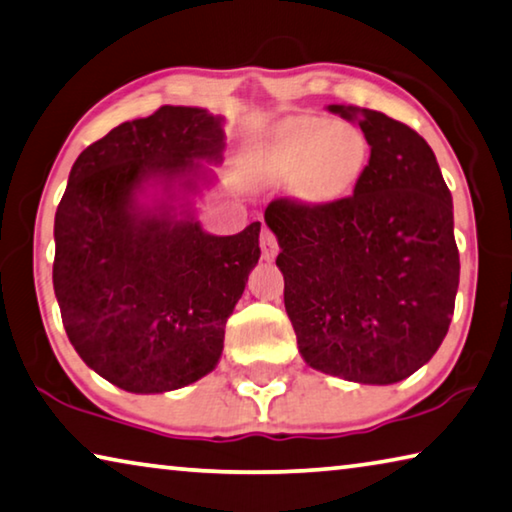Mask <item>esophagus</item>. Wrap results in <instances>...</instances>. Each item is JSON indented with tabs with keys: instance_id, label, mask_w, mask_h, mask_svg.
<instances>
[{
	"instance_id": "obj_1",
	"label": "esophagus",
	"mask_w": 512,
	"mask_h": 512,
	"mask_svg": "<svg viewBox=\"0 0 512 512\" xmlns=\"http://www.w3.org/2000/svg\"><path fill=\"white\" fill-rule=\"evenodd\" d=\"M259 246H262V257L266 262H273L275 255H278V239H275V234L269 230V227H264L262 230V239H259Z\"/></svg>"
}]
</instances>
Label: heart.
<instances>
[{
    "instance_id": "heart-1",
    "label": "heart",
    "mask_w": 512,
    "mask_h": 512,
    "mask_svg": "<svg viewBox=\"0 0 512 512\" xmlns=\"http://www.w3.org/2000/svg\"><path fill=\"white\" fill-rule=\"evenodd\" d=\"M367 159V141L355 125L294 118L278 125L259 150V166L273 180L294 177L307 202L335 200L351 189Z\"/></svg>"
}]
</instances>
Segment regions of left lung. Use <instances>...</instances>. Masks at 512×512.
I'll return each mask as SVG.
<instances>
[{"mask_svg": "<svg viewBox=\"0 0 512 512\" xmlns=\"http://www.w3.org/2000/svg\"><path fill=\"white\" fill-rule=\"evenodd\" d=\"M371 148L353 196L280 198L264 212L280 246L285 310L312 369L392 385L433 358L460 280L453 202L421 136L380 111L330 104Z\"/></svg>", "mask_w": 512, "mask_h": 512, "instance_id": "left-lung-1", "label": "left lung"}]
</instances>
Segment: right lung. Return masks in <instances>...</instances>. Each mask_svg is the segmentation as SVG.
Listing matches in <instances>:
<instances>
[{
  "mask_svg": "<svg viewBox=\"0 0 512 512\" xmlns=\"http://www.w3.org/2000/svg\"><path fill=\"white\" fill-rule=\"evenodd\" d=\"M223 118L161 107L79 154L54 216V294L79 358L125 392L196 383L259 259V230L205 232L191 196L221 164ZM150 188L162 196L148 206Z\"/></svg>",
  "mask_w": 512,
  "mask_h": 512,
  "instance_id": "obj_1",
  "label": "right lung"
}]
</instances>
